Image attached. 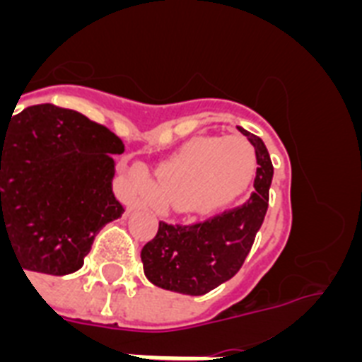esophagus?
Returning <instances> with one entry per match:
<instances>
[{
	"label": "esophagus",
	"mask_w": 362,
	"mask_h": 362,
	"mask_svg": "<svg viewBox=\"0 0 362 362\" xmlns=\"http://www.w3.org/2000/svg\"><path fill=\"white\" fill-rule=\"evenodd\" d=\"M137 206H141V201H139V199L134 201V203L130 204V209H137Z\"/></svg>",
	"instance_id": "esophagus-1"
}]
</instances>
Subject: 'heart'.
I'll list each match as a JSON object with an SVG mask.
<instances>
[{
    "instance_id": "b5f03b06",
    "label": "heart",
    "mask_w": 362,
    "mask_h": 362,
    "mask_svg": "<svg viewBox=\"0 0 362 362\" xmlns=\"http://www.w3.org/2000/svg\"><path fill=\"white\" fill-rule=\"evenodd\" d=\"M254 165V150L243 137L201 139L163 166L150 196L168 209L209 212L238 196L250 181ZM134 181L139 190L148 188L139 170Z\"/></svg>"
}]
</instances>
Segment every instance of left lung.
<instances>
[{
    "label": "left lung",
    "mask_w": 362,
    "mask_h": 362,
    "mask_svg": "<svg viewBox=\"0 0 362 362\" xmlns=\"http://www.w3.org/2000/svg\"><path fill=\"white\" fill-rule=\"evenodd\" d=\"M255 148L257 170L250 197L232 210L194 225L159 221L156 238L141 250L146 279L159 288L203 296L232 279L245 263L263 225L274 166L263 139L239 127Z\"/></svg>",
    "instance_id": "8db88e82"
}]
</instances>
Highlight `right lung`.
I'll list each match as a JSON object with an SVG mask.
<instances>
[{
    "label": "right lung",
    "instance_id": "add662e5",
    "mask_svg": "<svg viewBox=\"0 0 362 362\" xmlns=\"http://www.w3.org/2000/svg\"><path fill=\"white\" fill-rule=\"evenodd\" d=\"M123 152L116 134L69 108L34 105L0 121V246L23 272L83 267L95 233L124 212L112 192V156Z\"/></svg>",
    "mask_w": 362,
    "mask_h": 362
}]
</instances>
